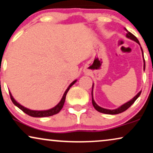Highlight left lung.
Wrapping results in <instances>:
<instances>
[{"instance_id":"obj_1","label":"left lung","mask_w":153,"mask_h":153,"mask_svg":"<svg viewBox=\"0 0 153 153\" xmlns=\"http://www.w3.org/2000/svg\"><path fill=\"white\" fill-rule=\"evenodd\" d=\"M126 31V36L129 39H131L133 40V41L136 42L137 43L140 44L139 43V41L138 39L136 38V36H134L132 33H131L130 32H128V30H126V29H125ZM141 50H142V53H143V49L142 48H141ZM143 61H144V70L145 68H146V63H145V59H144V56H143ZM92 88H93V85H92ZM141 94V91L138 92V94H136V96L134 97L133 98L132 100H131V101H129L127 102V103H126L123 104V105L121 106V107H120L119 108H118L117 109H114V110H110V109H104V108H102L99 107V106L97 105L95 103V102L93 100V97H92V105H93V107H94V109H95L97 111L101 112V113H104V114H120V113H122L124 111H126V109H128L129 107H131L132 104L134 103L135 101L137 100V98L139 96H140V94Z\"/></svg>"}]
</instances>
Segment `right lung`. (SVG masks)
<instances>
[{
    "instance_id": "add662e5",
    "label": "right lung",
    "mask_w": 153,
    "mask_h": 153,
    "mask_svg": "<svg viewBox=\"0 0 153 153\" xmlns=\"http://www.w3.org/2000/svg\"><path fill=\"white\" fill-rule=\"evenodd\" d=\"M76 82V80L73 81V82L71 83V84L69 85L68 88L66 90H65L64 94H63L62 99H61V102H59V104H57L56 106L55 107L52 108L51 109H49V110H46V111H33V110H30V109H27V108H25L23 107V106L20 105V104L17 103V102L15 101V100L13 99L12 94L10 93V99L12 100L13 103L15 104V106H17V107L19 108V109H20L23 112H25V114H27L29 115V116H31V117H50V116H53L54 114H56L59 113V112L61 111V109H62L63 107V104H64V102H65V96H66V94L67 92H68L69 89L71 86L75 84V82Z\"/></svg>"
}]
</instances>
